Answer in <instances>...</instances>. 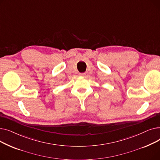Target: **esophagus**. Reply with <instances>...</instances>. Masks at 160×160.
Here are the masks:
<instances>
[{
  "instance_id": "34e87169",
  "label": "esophagus",
  "mask_w": 160,
  "mask_h": 160,
  "mask_svg": "<svg viewBox=\"0 0 160 160\" xmlns=\"http://www.w3.org/2000/svg\"><path fill=\"white\" fill-rule=\"evenodd\" d=\"M79 75L80 76V77H85V76L86 75V72H82V73H79Z\"/></svg>"
}]
</instances>
